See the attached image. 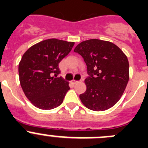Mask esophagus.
Listing matches in <instances>:
<instances>
[{
    "label": "esophagus",
    "mask_w": 148,
    "mask_h": 148,
    "mask_svg": "<svg viewBox=\"0 0 148 148\" xmlns=\"http://www.w3.org/2000/svg\"><path fill=\"white\" fill-rule=\"evenodd\" d=\"M71 82H72L74 84H77V83H78V82H79V81H77V80H75V79H73V80L71 81Z\"/></svg>",
    "instance_id": "obj_1"
}]
</instances>
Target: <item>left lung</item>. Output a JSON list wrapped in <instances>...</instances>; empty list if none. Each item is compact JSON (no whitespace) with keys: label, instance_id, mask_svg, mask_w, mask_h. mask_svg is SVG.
<instances>
[{"label":"left lung","instance_id":"1","mask_svg":"<svg viewBox=\"0 0 148 148\" xmlns=\"http://www.w3.org/2000/svg\"><path fill=\"white\" fill-rule=\"evenodd\" d=\"M74 51L83 58L89 75L85 80L86 91L79 95L82 103L93 111L111 108L129 79L126 55L113 43L95 38L82 41Z\"/></svg>","mask_w":148,"mask_h":148}]
</instances>
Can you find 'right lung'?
I'll list each match as a JSON object with an SVG mask.
<instances>
[{
	"label": "right lung",
	"instance_id": "obj_1",
	"mask_svg": "<svg viewBox=\"0 0 148 148\" xmlns=\"http://www.w3.org/2000/svg\"><path fill=\"white\" fill-rule=\"evenodd\" d=\"M74 42L49 38L37 43L24 53L19 63V77L26 97L36 107L52 110L60 106L69 82L62 77L58 64L71 52Z\"/></svg>",
	"mask_w": 148,
	"mask_h": 148
}]
</instances>
